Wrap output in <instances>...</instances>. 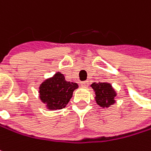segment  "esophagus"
Segmentation results:
<instances>
[{
	"label": "esophagus",
	"mask_w": 151,
	"mask_h": 151,
	"mask_svg": "<svg viewBox=\"0 0 151 151\" xmlns=\"http://www.w3.org/2000/svg\"><path fill=\"white\" fill-rule=\"evenodd\" d=\"M81 86L82 88H87L88 86V81H81Z\"/></svg>",
	"instance_id": "34e87169"
}]
</instances>
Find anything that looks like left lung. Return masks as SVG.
Segmentation results:
<instances>
[{
	"label": "left lung",
	"instance_id": "left-lung-1",
	"mask_svg": "<svg viewBox=\"0 0 151 151\" xmlns=\"http://www.w3.org/2000/svg\"><path fill=\"white\" fill-rule=\"evenodd\" d=\"M95 94V101L102 108H108L117 99V92L109 82H93L90 85Z\"/></svg>",
	"mask_w": 151,
	"mask_h": 151
}]
</instances>
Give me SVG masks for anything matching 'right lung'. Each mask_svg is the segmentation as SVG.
<instances>
[{"label": "right lung", "instance_id": "1", "mask_svg": "<svg viewBox=\"0 0 151 151\" xmlns=\"http://www.w3.org/2000/svg\"><path fill=\"white\" fill-rule=\"evenodd\" d=\"M76 88H78L77 83L67 81L61 72H57L40 84L38 88L39 99L46 109L60 110L67 106Z\"/></svg>", "mask_w": 151, "mask_h": 151}]
</instances>
